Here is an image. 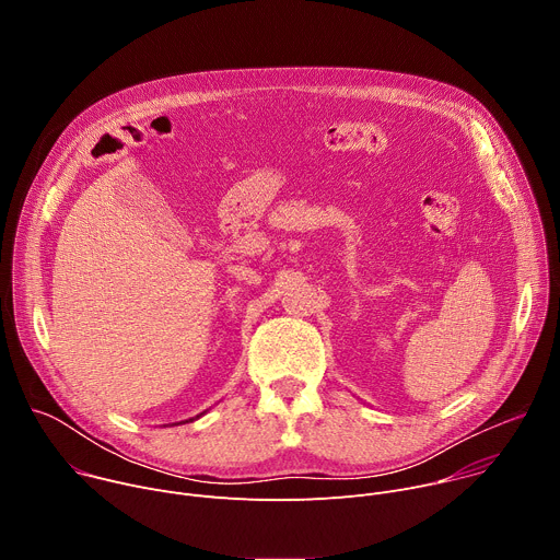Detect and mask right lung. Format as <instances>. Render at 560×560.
<instances>
[{"label": "right lung", "instance_id": "1", "mask_svg": "<svg viewBox=\"0 0 560 560\" xmlns=\"http://www.w3.org/2000/svg\"><path fill=\"white\" fill-rule=\"evenodd\" d=\"M201 417V415H199ZM199 417H195V419H199ZM195 419H188V421H195ZM188 421H182V423H188ZM175 425H179V423H175Z\"/></svg>", "mask_w": 560, "mask_h": 560}]
</instances>
